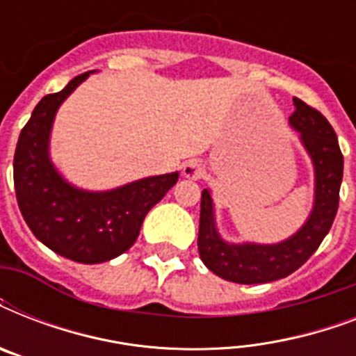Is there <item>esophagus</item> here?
<instances>
[{"label":"esophagus","instance_id":"1","mask_svg":"<svg viewBox=\"0 0 356 356\" xmlns=\"http://www.w3.org/2000/svg\"><path fill=\"white\" fill-rule=\"evenodd\" d=\"M205 173H207L205 166H203L200 161H190L183 166V175H184V177L192 179V181L203 179V177H205Z\"/></svg>","mask_w":356,"mask_h":356}]
</instances>
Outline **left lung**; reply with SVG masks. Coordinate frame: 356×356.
Returning <instances> with one entry per match:
<instances>
[{
    "mask_svg": "<svg viewBox=\"0 0 356 356\" xmlns=\"http://www.w3.org/2000/svg\"><path fill=\"white\" fill-rule=\"evenodd\" d=\"M293 107L288 123L299 133V142L314 168L312 211L303 225L281 242H227L218 231L211 190H203L197 249L203 264L225 281L260 284L288 277L312 257L334 222L343 175L337 133L323 114L298 97H293Z\"/></svg>",
    "mask_w": 356,
    "mask_h": 356,
    "instance_id": "obj_1",
    "label": "left lung"
}]
</instances>
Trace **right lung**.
<instances>
[{
	"label": "right lung",
	"mask_w": 356,
	"mask_h": 356,
	"mask_svg": "<svg viewBox=\"0 0 356 356\" xmlns=\"http://www.w3.org/2000/svg\"><path fill=\"white\" fill-rule=\"evenodd\" d=\"M90 74L77 75L60 92L42 97L14 153V188L25 223L44 245L81 264H99L125 253L136 242L145 214L179 179V172H172L94 192L63 177L49 153L53 122L58 107Z\"/></svg>",
	"instance_id": "right-lung-1"
}]
</instances>
